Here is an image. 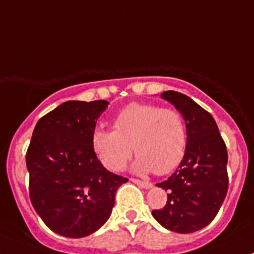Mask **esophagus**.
Wrapping results in <instances>:
<instances>
[{
  "mask_svg": "<svg viewBox=\"0 0 254 254\" xmlns=\"http://www.w3.org/2000/svg\"><path fill=\"white\" fill-rule=\"evenodd\" d=\"M131 181L134 182V183H136L137 186L141 187V188H145V189H150V188H152V183H150V182L140 181V179H135V178H132Z\"/></svg>",
  "mask_w": 254,
  "mask_h": 254,
  "instance_id": "34e87169",
  "label": "esophagus"
}]
</instances>
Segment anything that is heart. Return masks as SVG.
<instances>
[{
	"label": "heart",
	"instance_id": "b5f03b06",
	"mask_svg": "<svg viewBox=\"0 0 254 254\" xmlns=\"http://www.w3.org/2000/svg\"><path fill=\"white\" fill-rule=\"evenodd\" d=\"M114 130L97 129L92 134V146L104 167L123 170L137 155L134 171L166 175L183 160L187 147V129L183 117L172 108L156 104L131 103L113 119Z\"/></svg>",
	"mask_w": 254,
	"mask_h": 254
}]
</instances>
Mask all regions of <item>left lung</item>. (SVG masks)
<instances>
[{"label": "left lung", "instance_id": "1", "mask_svg": "<svg viewBox=\"0 0 254 254\" xmlns=\"http://www.w3.org/2000/svg\"><path fill=\"white\" fill-rule=\"evenodd\" d=\"M163 99L183 115L187 147L183 160L167 181L156 186L168 191L167 203L152 216L171 231L190 234L214 220L229 188L227 150L209 112L188 96L166 91Z\"/></svg>", "mask_w": 254, "mask_h": 254}]
</instances>
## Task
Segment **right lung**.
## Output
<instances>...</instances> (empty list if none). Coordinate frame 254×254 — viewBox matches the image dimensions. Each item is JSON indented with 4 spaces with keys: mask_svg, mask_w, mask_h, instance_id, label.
I'll list each match as a JSON object with an SVG mask.
<instances>
[{
    "mask_svg": "<svg viewBox=\"0 0 254 254\" xmlns=\"http://www.w3.org/2000/svg\"><path fill=\"white\" fill-rule=\"evenodd\" d=\"M107 101H68L40 118L28 147L29 196L51 231L81 238L101 229L115 193L127 178L109 172L97 157L92 134Z\"/></svg>",
    "mask_w": 254,
    "mask_h": 254,
    "instance_id": "add662e5",
    "label": "right lung"
}]
</instances>
